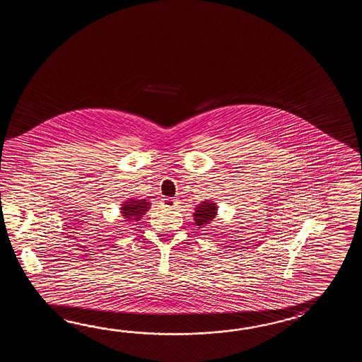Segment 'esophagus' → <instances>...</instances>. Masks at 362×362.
Wrapping results in <instances>:
<instances>
[{
  "mask_svg": "<svg viewBox=\"0 0 362 362\" xmlns=\"http://www.w3.org/2000/svg\"><path fill=\"white\" fill-rule=\"evenodd\" d=\"M163 207L173 208L177 206V199H173V198H163L162 202Z\"/></svg>",
  "mask_w": 362,
  "mask_h": 362,
  "instance_id": "1",
  "label": "esophagus"
}]
</instances>
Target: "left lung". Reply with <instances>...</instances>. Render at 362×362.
<instances>
[{
	"label": "left lung",
	"instance_id": "8db88e82",
	"mask_svg": "<svg viewBox=\"0 0 362 362\" xmlns=\"http://www.w3.org/2000/svg\"><path fill=\"white\" fill-rule=\"evenodd\" d=\"M217 215V206L211 200L202 202L198 207L195 208L194 212V220L198 226H204L211 223Z\"/></svg>",
	"mask_w": 362,
	"mask_h": 362
}]
</instances>
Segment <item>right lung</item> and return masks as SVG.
I'll use <instances>...</instances> for the list:
<instances>
[{"label":"right lung","instance_id":"obj_1","mask_svg":"<svg viewBox=\"0 0 362 362\" xmlns=\"http://www.w3.org/2000/svg\"><path fill=\"white\" fill-rule=\"evenodd\" d=\"M122 206V216L125 221H139V218L148 211L150 202L147 199H128Z\"/></svg>","mask_w":362,"mask_h":362}]
</instances>
